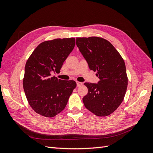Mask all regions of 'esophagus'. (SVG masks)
Here are the masks:
<instances>
[{"instance_id": "obj_1", "label": "esophagus", "mask_w": 153, "mask_h": 153, "mask_svg": "<svg viewBox=\"0 0 153 153\" xmlns=\"http://www.w3.org/2000/svg\"><path fill=\"white\" fill-rule=\"evenodd\" d=\"M82 85V82H76V85L77 87H80Z\"/></svg>"}]
</instances>
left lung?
Here are the masks:
<instances>
[{
	"label": "left lung",
	"instance_id": "1",
	"mask_svg": "<svg viewBox=\"0 0 153 153\" xmlns=\"http://www.w3.org/2000/svg\"><path fill=\"white\" fill-rule=\"evenodd\" d=\"M76 44L89 65L96 71L98 84L86 82L88 93L83 98L87 109L98 116H107L121 104L128 76L123 59L108 41L98 37L76 38Z\"/></svg>",
	"mask_w": 153,
	"mask_h": 153
}]
</instances>
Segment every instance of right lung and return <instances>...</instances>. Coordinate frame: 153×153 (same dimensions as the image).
I'll return each instance as SVG.
<instances>
[{
	"mask_svg": "<svg viewBox=\"0 0 153 153\" xmlns=\"http://www.w3.org/2000/svg\"><path fill=\"white\" fill-rule=\"evenodd\" d=\"M75 45L74 38L46 41L27 60L23 85L27 101L37 114L53 117L66 107L76 82L58 79L51 73L60 71Z\"/></svg>",
	"mask_w": 153,
	"mask_h": 153,
	"instance_id": "right-lung-1",
	"label": "right lung"
}]
</instances>
